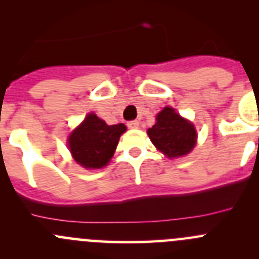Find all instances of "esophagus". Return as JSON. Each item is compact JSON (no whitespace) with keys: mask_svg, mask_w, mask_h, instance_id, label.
I'll list each match as a JSON object with an SVG mask.
<instances>
[{"mask_svg":"<svg viewBox=\"0 0 259 259\" xmlns=\"http://www.w3.org/2000/svg\"><path fill=\"white\" fill-rule=\"evenodd\" d=\"M127 127H130V129H138L139 127V121L138 120H132V121L127 122Z\"/></svg>","mask_w":259,"mask_h":259,"instance_id":"34e87169","label":"esophagus"}]
</instances>
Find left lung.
<instances>
[{
	"label": "left lung",
	"instance_id": "1",
	"mask_svg": "<svg viewBox=\"0 0 259 259\" xmlns=\"http://www.w3.org/2000/svg\"><path fill=\"white\" fill-rule=\"evenodd\" d=\"M148 135L151 143L169 158H178L192 151L197 140L192 122L169 106L156 115V122L148 129Z\"/></svg>",
	"mask_w": 259,
	"mask_h": 259
}]
</instances>
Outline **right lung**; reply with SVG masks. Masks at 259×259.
Instances as JSON below:
<instances>
[{
    "label": "right lung",
    "instance_id": "add662e5",
    "mask_svg": "<svg viewBox=\"0 0 259 259\" xmlns=\"http://www.w3.org/2000/svg\"><path fill=\"white\" fill-rule=\"evenodd\" d=\"M125 130L124 124L108 125L95 114H89L70 135V151L75 161L83 168H103L114 155L120 135Z\"/></svg>",
    "mask_w": 259,
    "mask_h": 259
}]
</instances>
